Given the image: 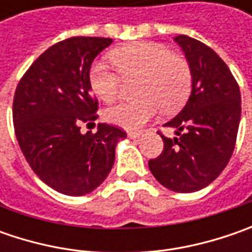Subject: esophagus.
<instances>
[{
	"mask_svg": "<svg viewBox=\"0 0 252 252\" xmlns=\"http://www.w3.org/2000/svg\"><path fill=\"white\" fill-rule=\"evenodd\" d=\"M127 136H129V139H137V137H140V133L139 131H127Z\"/></svg>",
	"mask_w": 252,
	"mask_h": 252,
	"instance_id": "34e87169",
	"label": "esophagus"
}]
</instances>
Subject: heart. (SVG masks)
Here are the masks:
<instances>
[{"mask_svg": "<svg viewBox=\"0 0 252 252\" xmlns=\"http://www.w3.org/2000/svg\"><path fill=\"white\" fill-rule=\"evenodd\" d=\"M115 64L125 80L137 78L136 96L133 102H121L105 112L106 121L127 130H137L158 112H172L187 101L192 74L188 62L169 52L165 46L150 42H139L115 49L111 53ZM109 65L95 63L90 70V85L94 94L109 103L118 98L121 77Z\"/></svg>", "mask_w": 252, "mask_h": 252, "instance_id": "1", "label": "heart"}]
</instances>
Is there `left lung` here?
Segmentation results:
<instances>
[{"label":"left lung","instance_id":"left-lung-1","mask_svg":"<svg viewBox=\"0 0 252 252\" xmlns=\"http://www.w3.org/2000/svg\"><path fill=\"white\" fill-rule=\"evenodd\" d=\"M179 44L192 74L187 105L164 126L175 137L161 134L164 150L149 168L162 187L189 193L212 184L226 168L234 151L241 118V95L227 64L209 46L187 34Z\"/></svg>","mask_w":252,"mask_h":252}]
</instances>
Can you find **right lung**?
I'll list each match as a JSON object with an SVG mask.
<instances>
[{"mask_svg": "<svg viewBox=\"0 0 252 252\" xmlns=\"http://www.w3.org/2000/svg\"><path fill=\"white\" fill-rule=\"evenodd\" d=\"M109 37L75 36L53 44L25 73L16 87L12 118L16 140L33 172L54 190L83 196L96 189L115 162V149L126 133L106 123L94 134L80 131L94 121V59Z\"/></svg>", "mask_w": 252, "mask_h": 252, "instance_id": "obj_1", "label": "right lung"}]
</instances>
